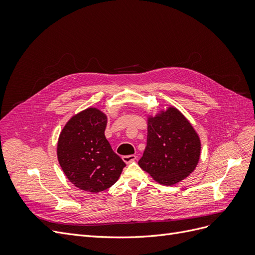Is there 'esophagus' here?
Instances as JSON below:
<instances>
[{
    "label": "esophagus",
    "instance_id": "esophagus-1",
    "mask_svg": "<svg viewBox=\"0 0 255 255\" xmlns=\"http://www.w3.org/2000/svg\"><path fill=\"white\" fill-rule=\"evenodd\" d=\"M122 159L126 164H129V163H132V161H134L136 159V155H134V154H132V155H126V156L122 157Z\"/></svg>",
    "mask_w": 255,
    "mask_h": 255
}]
</instances>
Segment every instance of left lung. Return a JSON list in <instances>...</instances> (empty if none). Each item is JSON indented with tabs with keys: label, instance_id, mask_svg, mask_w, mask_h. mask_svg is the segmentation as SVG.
<instances>
[{
	"label": "left lung",
	"instance_id": "8db88e82",
	"mask_svg": "<svg viewBox=\"0 0 255 255\" xmlns=\"http://www.w3.org/2000/svg\"><path fill=\"white\" fill-rule=\"evenodd\" d=\"M201 154L200 138L190 122L175 107L148 118V138L142 170L157 183L171 186L195 170Z\"/></svg>",
	"mask_w": 255,
	"mask_h": 255
}]
</instances>
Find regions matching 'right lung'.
Listing matches in <instances>:
<instances>
[{"instance_id": "right-lung-1", "label": "right lung", "mask_w": 255, "mask_h": 255, "mask_svg": "<svg viewBox=\"0 0 255 255\" xmlns=\"http://www.w3.org/2000/svg\"><path fill=\"white\" fill-rule=\"evenodd\" d=\"M106 115L89 107L66 123L57 142V158L68 180L94 194L110 188L126 167L106 139Z\"/></svg>"}]
</instances>
